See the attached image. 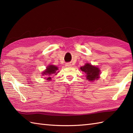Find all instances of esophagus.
<instances>
[{
	"instance_id": "1",
	"label": "esophagus",
	"mask_w": 133,
	"mask_h": 133,
	"mask_svg": "<svg viewBox=\"0 0 133 133\" xmlns=\"http://www.w3.org/2000/svg\"><path fill=\"white\" fill-rule=\"evenodd\" d=\"M66 66L69 67H71V64H70V63H67V64H66Z\"/></svg>"
}]
</instances>
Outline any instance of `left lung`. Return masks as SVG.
Returning <instances> with one entry per match:
<instances>
[{"label":"left lung","mask_w":133,"mask_h":133,"mask_svg":"<svg viewBox=\"0 0 133 133\" xmlns=\"http://www.w3.org/2000/svg\"><path fill=\"white\" fill-rule=\"evenodd\" d=\"M81 70L86 73V78L90 81H94L99 78L100 70L97 67L87 63L84 66H82Z\"/></svg>","instance_id":"1"}]
</instances>
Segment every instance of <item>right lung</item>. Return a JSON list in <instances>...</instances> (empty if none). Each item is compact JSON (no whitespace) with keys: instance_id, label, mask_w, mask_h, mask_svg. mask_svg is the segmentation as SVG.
Returning <instances> with one entry per match:
<instances>
[{"instance_id":"right-lung-1","label":"right lung","mask_w":133,"mask_h":133,"mask_svg":"<svg viewBox=\"0 0 133 133\" xmlns=\"http://www.w3.org/2000/svg\"><path fill=\"white\" fill-rule=\"evenodd\" d=\"M58 70V69L56 66H54V65H50L47 67V69L44 72H42V74L47 75V77H48L47 78V79L50 81L51 77H50V76L52 74H55L56 72H56Z\"/></svg>"}]
</instances>
